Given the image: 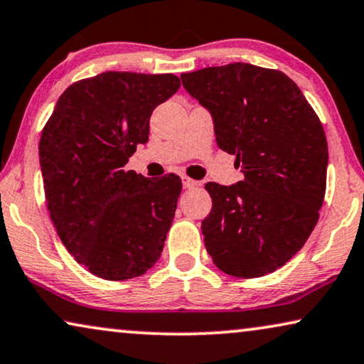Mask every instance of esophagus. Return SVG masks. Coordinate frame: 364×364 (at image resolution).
Listing matches in <instances>:
<instances>
[{
	"label": "esophagus",
	"mask_w": 364,
	"mask_h": 364,
	"mask_svg": "<svg viewBox=\"0 0 364 364\" xmlns=\"http://www.w3.org/2000/svg\"><path fill=\"white\" fill-rule=\"evenodd\" d=\"M182 186L183 188H195L198 186V182L193 181L191 177H182Z\"/></svg>",
	"instance_id": "1"
}]
</instances>
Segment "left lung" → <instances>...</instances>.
<instances>
[{"mask_svg":"<svg viewBox=\"0 0 364 364\" xmlns=\"http://www.w3.org/2000/svg\"><path fill=\"white\" fill-rule=\"evenodd\" d=\"M181 78L245 176L233 186H205L212 197L205 247L230 276H266L296 255L318 221L328 166L323 126L279 70L235 62Z\"/></svg>","mask_w":364,"mask_h":364,"instance_id":"1","label":"left lung"}]
</instances>
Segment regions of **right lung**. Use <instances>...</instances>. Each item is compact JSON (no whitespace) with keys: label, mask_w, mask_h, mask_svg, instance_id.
I'll return each instance as SVG.
<instances>
[{"label":"right lung","mask_w":364,"mask_h":364,"mask_svg":"<svg viewBox=\"0 0 364 364\" xmlns=\"http://www.w3.org/2000/svg\"><path fill=\"white\" fill-rule=\"evenodd\" d=\"M181 87L172 73L103 72L72 83L42 129L47 208L77 262L108 281L138 277L159 259L182 182L124 171L149 139V118Z\"/></svg>","instance_id":"right-lung-1"}]
</instances>
